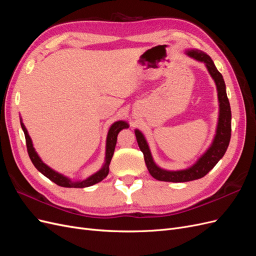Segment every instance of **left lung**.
Masks as SVG:
<instances>
[{"instance_id":"8db88e82","label":"left lung","mask_w":256,"mask_h":256,"mask_svg":"<svg viewBox=\"0 0 256 256\" xmlns=\"http://www.w3.org/2000/svg\"><path fill=\"white\" fill-rule=\"evenodd\" d=\"M192 58L198 62H203L206 65L208 72L210 74L214 79L216 90H218V100H219V120L216 125V136L210 147L198 158L192 166L180 170V171H168V170L159 168L152 157V152L150 150L148 144H147L143 134L140 130L136 129L134 134L136 136V141L140 147L141 152L144 154V160L148 170L150 174L161 182H184L198 180L204 177L210 170L218 164L219 160L226 154L230 140V120H232V112L228 98L226 95V83H224L222 74L218 72V69L214 66L210 56L200 50L191 49L186 52Z\"/></svg>"}]
</instances>
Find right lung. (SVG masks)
<instances>
[{
  "label": "right lung",
  "instance_id": "right-lung-1",
  "mask_svg": "<svg viewBox=\"0 0 256 256\" xmlns=\"http://www.w3.org/2000/svg\"><path fill=\"white\" fill-rule=\"evenodd\" d=\"M20 124L23 132H24L26 136V148L30 161L33 162L34 166L40 171L42 174H44L46 177H48L51 182L54 184H56L60 187H65V188H85V187H90V186L95 184L99 182H102L104 178H106L109 174V166L111 159L113 157L114 150H115V145L116 141H118V134L120 130L128 128V124L125 120H118L115 122L113 125L110 127L109 132H108L106 136V159H104V166L99 170L98 172L95 174H92L88 178L84 180H79V182H72L68 177L62 175L58 172L54 171L51 168H49L47 164H44L42 161L40 157L38 156L37 152H35V148L33 147L32 140L28 134V130L24 126V124L22 122V120H20Z\"/></svg>",
  "mask_w": 256,
  "mask_h": 256
}]
</instances>
